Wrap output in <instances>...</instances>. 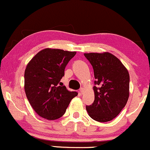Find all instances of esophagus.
<instances>
[{
    "label": "esophagus",
    "mask_w": 150,
    "mask_h": 150,
    "mask_svg": "<svg viewBox=\"0 0 150 150\" xmlns=\"http://www.w3.org/2000/svg\"><path fill=\"white\" fill-rule=\"evenodd\" d=\"M79 90H80V93H81V94H83V93H84V89L83 88V87H81Z\"/></svg>",
    "instance_id": "esophagus-1"
}]
</instances>
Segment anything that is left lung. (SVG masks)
I'll use <instances>...</instances> for the list:
<instances>
[{"instance_id":"left-lung-1","label":"left lung","mask_w":150,"mask_h":150,"mask_svg":"<svg viewBox=\"0 0 150 150\" xmlns=\"http://www.w3.org/2000/svg\"><path fill=\"white\" fill-rule=\"evenodd\" d=\"M94 71V102L86 106L89 116L100 122L116 117L129 98L130 76L122 62L112 53H84Z\"/></svg>"}]
</instances>
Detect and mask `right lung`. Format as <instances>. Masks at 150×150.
Masks as SVG:
<instances>
[{"label": "right lung", "mask_w": 150, "mask_h": 150, "mask_svg": "<svg viewBox=\"0 0 150 150\" xmlns=\"http://www.w3.org/2000/svg\"><path fill=\"white\" fill-rule=\"evenodd\" d=\"M76 52L46 48L38 52L25 71L27 98L37 115L48 120L61 117L71 100L78 95L60 82L69 60Z\"/></svg>", "instance_id": "right-lung-1"}]
</instances>
